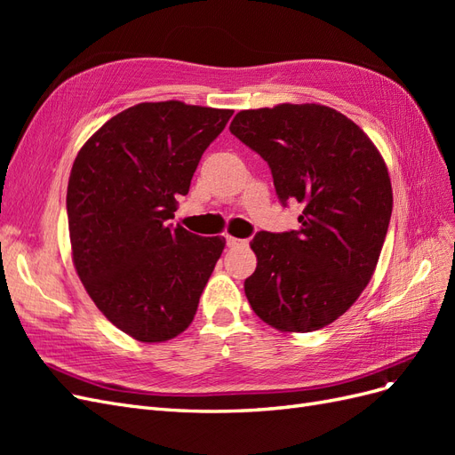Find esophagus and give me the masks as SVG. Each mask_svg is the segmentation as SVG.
<instances>
[{
  "label": "esophagus",
  "mask_w": 455,
  "mask_h": 455,
  "mask_svg": "<svg viewBox=\"0 0 455 455\" xmlns=\"http://www.w3.org/2000/svg\"><path fill=\"white\" fill-rule=\"evenodd\" d=\"M226 243L229 249H244V246H249V241L246 239H237V237H231V235H226Z\"/></svg>",
  "instance_id": "esophagus-1"
}]
</instances>
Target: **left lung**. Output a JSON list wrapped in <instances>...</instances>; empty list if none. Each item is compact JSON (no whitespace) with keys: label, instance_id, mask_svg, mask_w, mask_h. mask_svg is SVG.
I'll return each mask as SVG.
<instances>
[{"label":"left lung","instance_id":"1","mask_svg":"<svg viewBox=\"0 0 455 455\" xmlns=\"http://www.w3.org/2000/svg\"><path fill=\"white\" fill-rule=\"evenodd\" d=\"M229 131L267 161L281 203L304 206L298 231L254 235L249 304L281 332L324 328L376 271L393 211L387 164L356 123L323 104L243 109Z\"/></svg>","mask_w":455,"mask_h":455}]
</instances>
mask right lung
Instances as JSON below:
<instances>
[{"mask_svg": "<svg viewBox=\"0 0 455 455\" xmlns=\"http://www.w3.org/2000/svg\"><path fill=\"white\" fill-rule=\"evenodd\" d=\"M233 109L180 100L123 109L79 149L68 180L72 261L121 332L161 343L191 324L226 246L169 226L203 151Z\"/></svg>", "mask_w": 455, "mask_h": 455, "instance_id": "obj_1", "label": "right lung"}]
</instances>
